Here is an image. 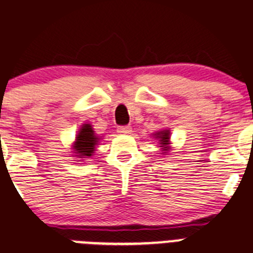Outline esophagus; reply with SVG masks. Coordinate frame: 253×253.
Returning <instances> with one entry per match:
<instances>
[{"mask_svg": "<svg viewBox=\"0 0 253 253\" xmlns=\"http://www.w3.org/2000/svg\"><path fill=\"white\" fill-rule=\"evenodd\" d=\"M117 132H119L120 134H129L132 132V128L131 126H120L119 128H117Z\"/></svg>", "mask_w": 253, "mask_h": 253, "instance_id": "34e87169", "label": "esophagus"}]
</instances>
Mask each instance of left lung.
I'll return each instance as SVG.
<instances>
[{
	"instance_id": "left-lung-1",
	"label": "left lung",
	"mask_w": 253,
	"mask_h": 253,
	"mask_svg": "<svg viewBox=\"0 0 253 253\" xmlns=\"http://www.w3.org/2000/svg\"><path fill=\"white\" fill-rule=\"evenodd\" d=\"M155 136H156V138H159L161 147H164V150H162V151H165L164 153H167V151H169L167 146H169V129H164V131L156 132Z\"/></svg>"
}]
</instances>
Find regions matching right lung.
I'll return each mask as SVG.
<instances>
[{
	"label": "right lung",
	"mask_w": 253,
	"mask_h": 253,
	"mask_svg": "<svg viewBox=\"0 0 253 253\" xmlns=\"http://www.w3.org/2000/svg\"><path fill=\"white\" fill-rule=\"evenodd\" d=\"M100 137L94 134L93 128L89 124H84L80 128L76 136V141L73 143V151L75 156L79 159H87L91 157L94 152V147L98 143Z\"/></svg>",
	"instance_id": "right-lung-1"
}]
</instances>
